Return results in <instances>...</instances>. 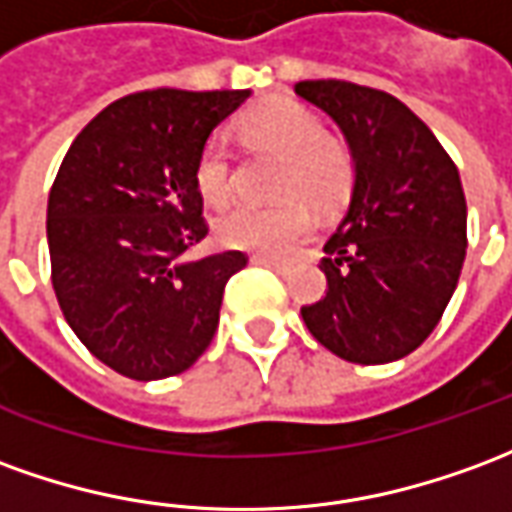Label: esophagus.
Segmentation results:
<instances>
[{"instance_id": "obj_1", "label": "esophagus", "mask_w": 512, "mask_h": 512, "mask_svg": "<svg viewBox=\"0 0 512 512\" xmlns=\"http://www.w3.org/2000/svg\"><path fill=\"white\" fill-rule=\"evenodd\" d=\"M252 263H255V266L271 268V271H277V274H288V266H285V263H280V260H271V257L255 255L252 257Z\"/></svg>"}]
</instances>
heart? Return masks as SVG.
<instances>
[{"mask_svg": "<svg viewBox=\"0 0 512 512\" xmlns=\"http://www.w3.org/2000/svg\"><path fill=\"white\" fill-rule=\"evenodd\" d=\"M244 132L260 146L285 155L277 205L235 202L221 210L213 230L221 244L260 255H288L313 230V213L338 207L352 191L355 163L349 149L327 135L324 121L296 102H268L244 119ZM196 191L210 205H221L232 194L235 171L227 141L221 135L207 138L194 166Z\"/></svg>", "mask_w": 512, "mask_h": 512, "instance_id": "obj_1", "label": "heart"}]
</instances>
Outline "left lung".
I'll list each match as a JSON object with an SVG mask.
<instances>
[{
  "mask_svg": "<svg viewBox=\"0 0 512 512\" xmlns=\"http://www.w3.org/2000/svg\"><path fill=\"white\" fill-rule=\"evenodd\" d=\"M296 94L338 124L355 163L346 213L324 244L327 296L302 307V318L332 355L393 363L430 338L460 280V174L396 96L343 80H305Z\"/></svg>",
  "mask_w": 512,
  "mask_h": 512,
  "instance_id": "left-lung-1",
  "label": "left lung"
}]
</instances>
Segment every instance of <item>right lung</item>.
Returning a JSON list of instances; mask_svg holds the SVG:
<instances>
[{"instance_id":"obj_1","label":"right lung","mask_w":512,"mask_h":512,"mask_svg":"<svg viewBox=\"0 0 512 512\" xmlns=\"http://www.w3.org/2000/svg\"><path fill=\"white\" fill-rule=\"evenodd\" d=\"M252 91L157 88L107 105L60 163L46 241L60 310L85 349L130 380L191 368L244 252L188 260L207 235L199 149Z\"/></svg>"}]
</instances>
